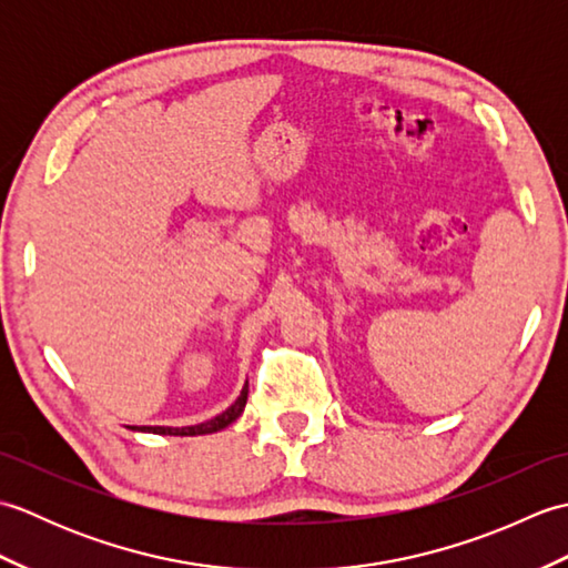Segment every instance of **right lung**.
Segmentation results:
<instances>
[{"mask_svg":"<svg viewBox=\"0 0 568 568\" xmlns=\"http://www.w3.org/2000/svg\"><path fill=\"white\" fill-rule=\"evenodd\" d=\"M246 397H248V381L244 388H241V395L236 397V403L232 407H226L222 415H216L207 422H200V425H192V427H129V429L149 432V434H171V437H197V434H212V432H220V429L229 427L241 413H244Z\"/></svg>","mask_w":568,"mask_h":568,"instance_id":"1","label":"right lung"}]
</instances>
